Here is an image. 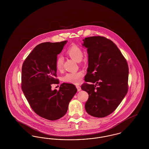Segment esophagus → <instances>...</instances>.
Segmentation results:
<instances>
[{
	"label": "esophagus",
	"mask_w": 149,
	"mask_h": 149,
	"mask_svg": "<svg viewBox=\"0 0 149 149\" xmlns=\"http://www.w3.org/2000/svg\"><path fill=\"white\" fill-rule=\"evenodd\" d=\"M76 87H77V89H78V92H79V91H80L81 90V87H80L79 85H77V86H76Z\"/></svg>",
	"instance_id": "esophagus-1"
}]
</instances>
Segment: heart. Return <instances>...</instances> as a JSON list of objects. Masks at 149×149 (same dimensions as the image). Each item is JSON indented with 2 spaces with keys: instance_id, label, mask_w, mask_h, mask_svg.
Here are the masks:
<instances>
[{
  "instance_id": "obj_1",
  "label": "heart",
  "mask_w": 149,
  "mask_h": 149,
  "mask_svg": "<svg viewBox=\"0 0 149 149\" xmlns=\"http://www.w3.org/2000/svg\"><path fill=\"white\" fill-rule=\"evenodd\" d=\"M67 53L69 56L78 62L80 61L83 57V50L80 47L76 45H74L69 48L67 51ZM63 63L64 60L62 56H58L57 57L55 65L57 70L60 71L62 70ZM83 75L84 73L83 71H74L67 73L63 77V79L65 82L77 84L80 83L83 77Z\"/></svg>"
}]
</instances>
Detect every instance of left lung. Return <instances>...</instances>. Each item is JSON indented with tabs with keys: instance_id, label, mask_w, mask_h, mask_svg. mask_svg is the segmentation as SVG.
Instances as JSON below:
<instances>
[{
	"instance_id": "obj_1",
	"label": "left lung",
	"mask_w": 149,
	"mask_h": 149,
	"mask_svg": "<svg viewBox=\"0 0 149 149\" xmlns=\"http://www.w3.org/2000/svg\"><path fill=\"white\" fill-rule=\"evenodd\" d=\"M88 68L86 82L81 88L89 94L86 112L102 118L112 113L128 91V66L120 50L111 40L102 36L86 37Z\"/></svg>"
}]
</instances>
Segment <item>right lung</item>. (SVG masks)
Here are the masks:
<instances>
[{
	"label": "right lung",
	"instance_id": "right-lung-1",
	"mask_svg": "<svg viewBox=\"0 0 149 149\" xmlns=\"http://www.w3.org/2000/svg\"><path fill=\"white\" fill-rule=\"evenodd\" d=\"M67 41L37 45L25 59L22 68V91L36 113L51 120L66 114L69 103L77 92L75 86L63 83L59 90L51 89L59 84L56 59Z\"/></svg>",
	"mask_w": 149,
	"mask_h": 149
}]
</instances>
